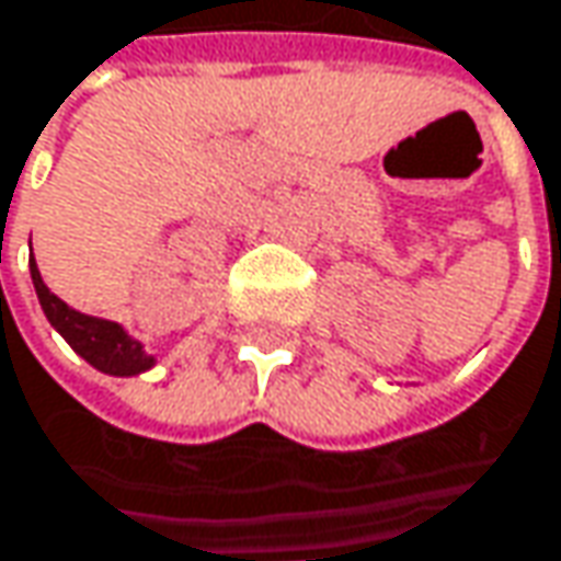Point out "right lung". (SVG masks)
Listing matches in <instances>:
<instances>
[{
	"mask_svg": "<svg viewBox=\"0 0 561 561\" xmlns=\"http://www.w3.org/2000/svg\"><path fill=\"white\" fill-rule=\"evenodd\" d=\"M31 280L43 306V316L49 324L69 341V347L81 359H88L94 369L106 376H141L154 366L157 359L145 351L141 341H135L123 324L106 322L98 316H84L78 309H71L69 302H62L56 294H49V287L43 284L41 267L34 262L31 252Z\"/></svg>",
	"mask_w": 561,
	"mask_h": 561,
	"instance_id": "right-lung-1",
	"label": "right lung"
}]
</instances>
